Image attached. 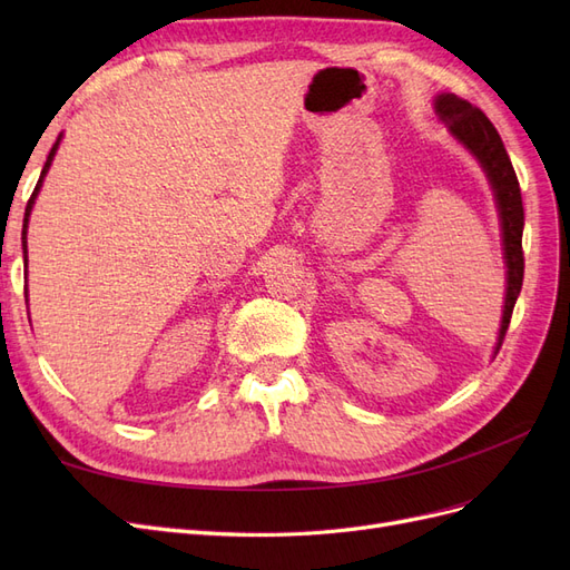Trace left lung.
Instances as JSON below:
<instances>
[{
    "mask_svg": "<svg viewBox=\"0 0 570 570\" xmlns=\"http://www.w3.org/2000/svg\"><path fill=\"white\" fill-rule=\"evenodd\" d=\"M435 109L456 140L475 154V159L482 164V168H485L497 197L499 218H502L504 258L509 268L504 316H502V327H499V340H497V350H499L509 331L513 304L519 299L521 285H523L525 258H523L521 185H519V178H515V170L511 166L502 137H499L497 128L492 126V120L485 114H482L478 107H473L471 101H465L456 95H440L435 99Z\"/></svg>",
    "mask_w": 570,
    "mask_h": 570,
    "instance_id": "left-lung-1",
    "label": "left lung"
}]
</instances>
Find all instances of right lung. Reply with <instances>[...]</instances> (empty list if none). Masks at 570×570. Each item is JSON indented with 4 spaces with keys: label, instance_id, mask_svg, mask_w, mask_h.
Returning a JSON list of instances; mask_svg holds the SVG:
<instances>
[{
    "label": "right lung",
    "instance_id": "right-lung-1",
    "mask_svg": "<svg viewBox=\"0 0 570 570\" xmlns=\"http://www.w3.org/2000/svg\"><path fill=\"white\" fill-rule=\"evenodd\" d=\"M57 147H59V140L55 142V147H51V151H49V157H47V161H45V168H42V174H40V180H38L36 189H32V195H30V199H28V206H26V218H23V256L28 254V252H26V228H28V216H30V209H32V202H36V195L40 193V185H42V178H45V174H47V168H49L51 159H55V154H57Z\"/></svg>",
    "mask_w": 570,
    "mask_h": 570
}]
</instances>
